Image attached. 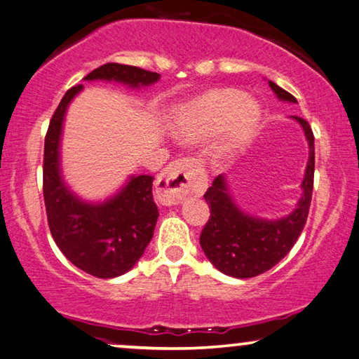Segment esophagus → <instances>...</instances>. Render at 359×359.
Instances as JSON below:
<instances>
[{"mask_svg": "<svg viewBox=\"0 0 359 359\" xmlns=\"http://www.w3.org/2000/svg\"><path fill=\"white\" fill-rule=\"evenodd\" d=\"M203 168L193 158L175 160L165 168L156 182V194L165 204H177L182 199L199 196L205 188Z\"/></svg>", "mask_w": 359, "mask_h": 359, "instance_id": "esophagus-1", "label": "esophagus"}]
</instances>
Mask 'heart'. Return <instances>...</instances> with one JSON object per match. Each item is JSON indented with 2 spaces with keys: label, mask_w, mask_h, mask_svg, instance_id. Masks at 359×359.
<instances>
[{
  "label": "heart",
  "mask_w": 359,
  "mask_h": 359,
  "mask_svg": "<svg viewBox=\"0 0 359 359\" xmlns=\"http://www.w3.org/2000/svg\"><path fill=\"white\" fill-rule=\"evenodd\" d=\"M259 120L257 100L236 90H215L174 115L172 135L182 142H198L226 126L231 141H239L257 128Z\"/></svg>",
  "instance_id": "1"
}]
</instances>
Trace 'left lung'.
<instances>
[{"label": "left lung", "mask_w": 359, "mask_h": 359, "mask_svg": "<svg viewBox=\"0 0 359 359\" xmlns=\"http://www.w3.org/2000/svg\"><path fill=\"white\" fill-rule=\"evenodd\" d=\"M269 87L280 101L297 102L293 95L272 81H269ZM290 118L301 125L309 144V160L301 182L302 194L293 212L274 220L248 214L234 201L226 175L223 174L218 175L204 194L210 208V218L203 229L199 244L210 263L229 277L250 278L269 271L287 257L307 222L315 171L313 133L304 118L296 115Z\"/></svg>", "instance_id": "obj_1"}]
</instances>
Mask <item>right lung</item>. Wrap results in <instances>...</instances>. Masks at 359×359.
Returning a JSON list of instances; mask_svg holds the SVG:
<instances>
[{"instance_id":"1","label":"right lung","mask_w":359,"mask_h":359,"mask_svg":"<svg viewBox=\"0 0 359 359\" xmlns=\"http://www.w3.org/2000/svg\"><path fill=\"white\" fill-rule=\"evenodd\" d=\"M83 81L123 83L142 88L160 81V74L136 66L107 63ZM83 85L69 88L48 125L44 144V201L48 228L60 250L72 264L98 278L128 272L154 238L158 208L151 194L154 177L130 175L123 187L104 201H85L71 190L62 171L65 117Z\"/></svg>"}]
</instances>
